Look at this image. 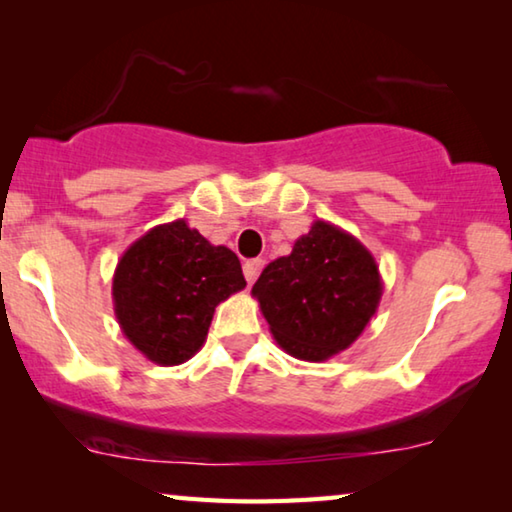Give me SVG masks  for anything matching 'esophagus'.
I'll list each match as a JSON object with an SVG mask.
<instances>
[{"label": "esophagus", "instance_id": "34e87169", "mask_svg": "<svg viewBox=\"0 0 512 512\" xmlns=\"http://www.w3.org/2000/svg\"><path fill=\"white\" fill-rule=\"evenodd\" d=\"M262 266H264L262 259H248V262L243 264V276H246V280L250 282V285H253V282L257 280L259 271H262Z\"/></svg>", "mask_w": 512, "mask_h": 512}]
</instances>
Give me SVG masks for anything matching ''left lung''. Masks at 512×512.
I'll return each instance as SVG.
<instances>
[{
    "label": "left lung",
    "mask_w": 512,
    "mask_h": 512,
    "mask_svg": "<svg viewBox=\"0 0 512 512\" xmlns=\"http://www.w3.org/2000/svg\"><path fill=\"white\" fill-rule=\"evenodd\" d=\"M381 292L370 250L326 220H315L292 253L273 259L253 285L273 340L289 356L312 363L352 345L375 317Z\"/></svg>",
    "instance_id": "left-lung-1"
}]
</instances>
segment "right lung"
I'll return each mask as SVG.
<instances>
[{
	"instance_id": "add662e5",
	"label": "right lung",
	"mask_w": 512,
	"mask_h": 512,
	"mask_svg": "<svg viewBox=\"0 0 512 512\" xmlns=\"http://www.w3.org/2000/svg\"><path fill=\"white\" fill-rule=\"evenodd\" d=\"M243 287L239 257L179 218L151 227L121 255L112 278L114 315L137 352L179 365L202 349L216 305Z\"/></svg>"
}]
</instances>
